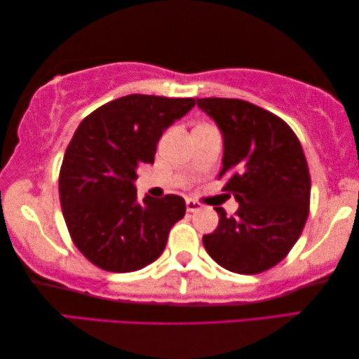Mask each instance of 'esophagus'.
I'll use <instances>...</instances> for the list:
<instances>
[{
  "instance_id": "1",
  "label": "esophagus",
  "mask_w": 359,
  "mask_h": 359,
  "mask_svg": "<svg viewBox=\"0 0 359 359\" xmlns=\"http://www.w3.org/2000/svg\"><path fill=\"white\" fill-rule=\"evenodd\" d=\"M186 208H187V212H198L202 208V203L201 202H196V201H192V198H187L186 201Z\"/></svg>"
}]
</instances>
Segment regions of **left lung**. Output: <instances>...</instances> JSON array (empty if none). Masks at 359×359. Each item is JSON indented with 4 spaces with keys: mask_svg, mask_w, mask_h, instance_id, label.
<instances>
[{
    "mask_svg": "<svg viewBox=\"0 0 359 359\" xmlns=\"http://www.w3.org/2000/svg\"><path fill=\"white\" fill-rule=\"evenodd\" d=\"M197 106L222 130L218 178L239 202L234 217L215 208L219 222L203 245L229 271H266L287 257L310 212L311 180L299 137L278 115L242 99L203 97Z\"/></svg>",
    "mask_w": 359,
    "mask_h": 359,
    "instance_id": "1",
    "label": "left lung"
}]
</instances>
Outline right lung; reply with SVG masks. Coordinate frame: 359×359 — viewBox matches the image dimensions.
<instances>
[{
  "label": "right lung",
  "instance_id": "right-lung-1",
  "mask_svg": "<svg viewBox=\"0 0 359 359\" xmlns=\"http://www.w3.org/2000/svg\"><path fill=\"white\" fill-rule=\"evenodd\" d=\"M194 104V97L130 95L104 104L76 128L60 165V207L76 249L97 268L130 273L156 262L184 217L183 197L137 202L133 183L140 165L154 163L163 130Z\"/></svg>",
  "mask_w": 359,
  "mask_h": 359
}]
</instances>
